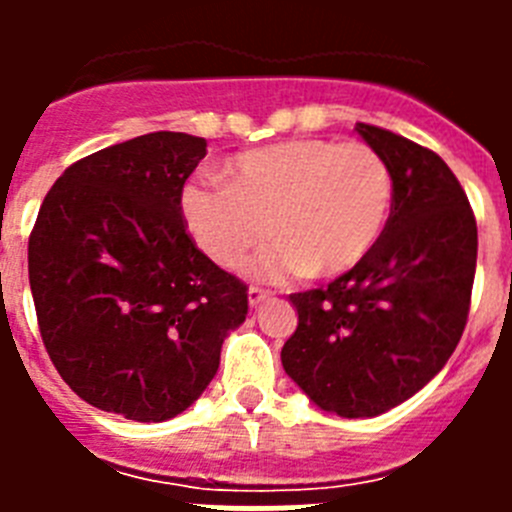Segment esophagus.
<instances>
[{"mask_svg":"<svg viewBox=\"0 0 512 512\" xmlns=\"http://www.w3.org/2000/svg\"><path fill=\"white\" fill-rule=\"evenodd\" d=\"M269 297H271L269 289H261V287H251V289H248V305H251V307L261 305V302L269 300Z\"/></svg>","mask_w":512,"mask_h":512,"instance_id":"1","label":"esophagus"}]
</instances>
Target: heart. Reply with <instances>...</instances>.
Here are the masks:
<instances>
[{"instance_id":"b5f03b06","label":"heart","mask_w":512,"mask_h":512,"mask_svg":"<svg viewBox=\"0 0 512 512\" xmlns=\"http://www.w3.org/2000/svg\"><path fill=\"white\" fill-rule=\"evenodd\" d=\"M228 184L189 179L179 210L192 241L220 266L251 261L261 279L338 277L366 259L392 210V171L379 151L351 140H284L238 153Z\"/></svg>"}]
</instances>
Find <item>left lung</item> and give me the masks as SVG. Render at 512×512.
Listing matches in <instances>:
<instances>
[{
    "label": "left lung",
    "instance_id": "1",
    "mask_svg": "<svg viewBox=\"0 0 512 512\" xmlns=\"http://www.w3.org/2000/svg\"><path fill=\"white\" fill-rule=\"evenodd\" d=\"M356 133L392 171L390 220L361 264L289 295L300 320L282 366L318 408L374 418L423 390L454 354L472 302L477 220L438 153L366 122Z\"/></svg>",
    "mask_w": 512,
    "mask_h": 512
}]
</instances>
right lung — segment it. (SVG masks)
Instances as JSON below:
<instances>
[{"instance_id": "obj_1", "label": "right lung", "mask_w": 512, "mask_h": 512, "mask_svg": "<svg viewBox=\"0 0 512 512\" xmlns=\"http://www.w3.org/2000/svg\"><path fill=\"white\" fill-rule=\"evenodd\" d=\"M205 153L197 135H138L71 164L40 205L27 246L40 336L63 382L104 413H184L246 320L248 287L194 246L179 210Z\"/></svg>"}]
</instances>
